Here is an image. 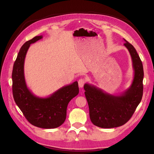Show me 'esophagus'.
I'll return each mask as SVG.
<instances>
[{
	"label": "esophagus",
	"instance_id": "obj_1",
	"mask_svg": "<svg viewBox=\"0 0 154 154\" xmlns=\"http://www.w3.org/2000/svg\"><path fill=\"white\" fill-rule=\"evenodd\" d=\"M85 83V79H80L78 81V85H79V87L80 88H82L83 87V85H84V84Z\"/></svg>",
	"mask_w": 154,
	"mask_h": 154
}]
</instances>
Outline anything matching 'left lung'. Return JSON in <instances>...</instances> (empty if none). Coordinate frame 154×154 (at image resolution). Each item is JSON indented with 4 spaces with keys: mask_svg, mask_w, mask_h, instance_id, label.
<instances>
[{
    "mask_svg": "<svg viewBox=\"0 0 154 154\" xmlns=\"http://www.w3.org/2000/svg\"><path fill=\"white\" fill-rule=\"evenodd\" d=\"M132 62L134 78L130 86L119 94H111L90 83H85V95L91 122L103 128L122 126L132 117L143 96L144 77L141 60L134 46L123 38Z\"/></svg>",
    "mask_w": 154,
    "mask_h": 154,
    "instance_id": "8db88e82",
    "label": "left lung"
}]
</instances>
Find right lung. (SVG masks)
Masks as SVG:
<instances>
[{
	"instance_id": "1",
	"label": "right lung",
	"mask_w": 154,
	"mask_h": 154,
	"mask_svg": "<svg viewBox=\"0 0 154 154\" xmlns=\"http://www.w3.org/2000/svg\"><path fill=\"white\" fill-rule=\"evenodd\" d=\"M43 38L36 36L27 41L18 53L12 72L13 95L16 104L27 120L35 127L55 128L66 119L69 101L79 93L78 82L61 87L48 97L35 95L27 87L24 76V62L31 44Z\"/></svg>"
}]
</instances>
